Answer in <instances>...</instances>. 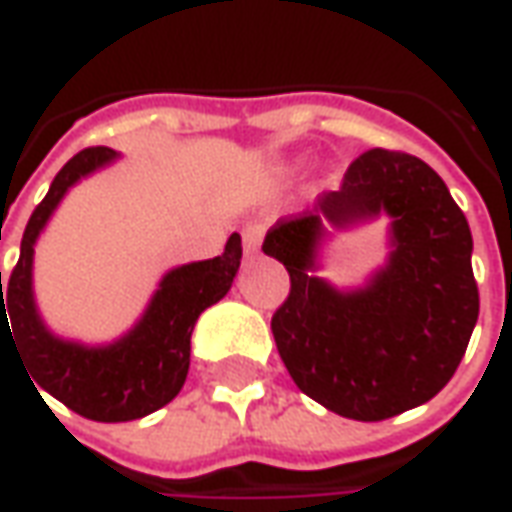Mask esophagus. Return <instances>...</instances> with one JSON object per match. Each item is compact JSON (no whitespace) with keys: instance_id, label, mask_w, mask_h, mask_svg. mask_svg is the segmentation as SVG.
<instances>
[{"instance_id":"1","label":"esophagus","mask_w":512,"mask_h":512,"mask_svg":"<svg viewBox=\"0 0 512 512\" xmlns=\"http://www.w3.org/2000/svg\"><path fill=\"white\" fill-rule=\"evenodd\" d=\"M260 241H263V230H260V227H249V230H244V252L246 255H255L257 249H260Z\"/></svg>"}]
</instances>
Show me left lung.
Here are the masks:
<instances>
[{
    "label": "left lung",
    "mask_w": 512,
    "mask_h": 512,
    "mask_svg": "<svg viewBox=\"0 0 512 512\" xmlns=\"http://www.w3.org/2000/svg\"><path fill=\"white\" fill-rule=\"evenodd\" d=\"M390 216V255L362 289L314 274L334 229ZM263 252L290 274L271 318L277 351L304 395L378 422L428 403L461 365L480 315L472 230L444 180L417 156L367 150L312 211L279 219Z\"/></svg>",
    "instance_id": "1"
}]
</instances>
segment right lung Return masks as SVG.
<instances>
[{
    "label": "right lung",
    "instance_id": "1",
    "mask_svg": "<svg viewBox=\"0 0 512 512\" xmlns=\"http://www.w3.org/2000/svg\"><path fill=\"white\" fill-rule=\"evenodd\" d=\"M117 158L120 153L112 147H87L76 153L29 216L7 293H2L0 271V343L2 334H10L13 345H18L35 392L46 389L71 411L95 422L147 417L178 395L189 376L194 323L227 296L241 266V235L233 233L219 257L169 268L142 318L112 343L87 345L51 332L40 318L32 288L35 244L68 189Z\"/></svg>",
    "mask_w": 512,
    "mask_h": 512
}]
</instances>
